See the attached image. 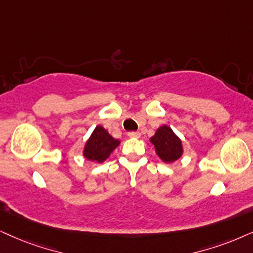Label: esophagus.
Segmentation results:
<instances>
[{
    "label": "esophagus",
    "instance_id": "obj_1",
    "mask_svg": "<svg viewBox=\"0 0 253 253\" xmlns=\"http://www.w3.org/2000/svg\"><path fill=\"white\" fill-rule=\"evenodd\" d=\"M140 135H141V134H140L139 132H129L128 133L129 137H136L137 139V137H140Z\"/></svg>",
    "mask_w": 253,
    "mask_h": 253
}]
</instances>
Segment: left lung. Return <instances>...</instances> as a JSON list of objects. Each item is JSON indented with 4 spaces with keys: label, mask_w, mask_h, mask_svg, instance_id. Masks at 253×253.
Returning a JSON list of instances; mask_svg holds the SVG:
<instances>
[{
    "label": "left lung",
    "mask_w": 253,
    "mask_h": 253,
    "mask_svg": "<svg viewBox=\"0 0 253 253\" xmlns=\"http://www.w3.org/2000/svg\"><path fill=\"white\" fill-rule=\"evenodd\" d=\"M155 153L165 164H172L183 155V143L168 125H162L149 139Z\"/></svg>",
    "instance_id": "left-lung-1"
}]
</instances>
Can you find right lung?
Listing matches in <instances>:
<instances>
[{
    "label": "right lung",
    "mask_w": 253,
    "mask_h": 253,
    "mask_svg": "<svg viewBox=\"0 0 253 253\" xmlns=\"http://www.w3.org/2000/svg\"><path fill=\"white\" fill-rule=\"evenodd\" d=\"M119 145V140L114 139L103 126L99 125L85 142L83 156L95 164H103Z\"/></svg>",
    "instance_id": "obj_1"
}]
</instances>
